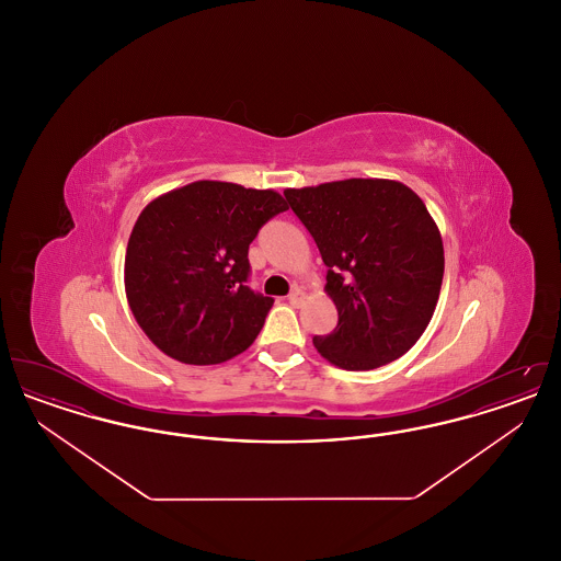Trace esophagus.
Instances as JSON below:
<instances>
[{
  "instance_id": "34e87169",
  "label": "esophagus",
  "mask_w": 561,
  "mask_h": 561,
  "mask_svg": "<svg viewBox=\"0 0 561 561\" xmlns=\"http://www.w3.org/2000/svg\"><path fill=\"white\" fill-rule=\"evenodd\" d=\"M302 300H305V293H302L300 288H294L293 293L288 294V302H290L293 307H300Z\"/></svg>"
}]
</instances>
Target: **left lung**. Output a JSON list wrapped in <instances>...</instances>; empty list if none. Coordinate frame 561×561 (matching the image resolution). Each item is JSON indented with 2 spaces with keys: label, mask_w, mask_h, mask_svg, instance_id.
Returning <instances> with one entry per match:
<instances>
[{
  "label": "left lung",
  "mask_w": 561,
  "mask_h": 561,
  "mask_svg": "<svg viewBox=\"0 0 561 561\" xmlns=\"http://www.w3.org/2000/svg\"><path fill=\"white\" fill-rule=\"evenodd\" d=\"M328 267L325 294L339 311L316 336L323 359L374 370L401 357L433 318L444 243L423 199L400 181L347 179L284 191Z\"/></svg>",
  "instance_id": "1"
}]
</instances>
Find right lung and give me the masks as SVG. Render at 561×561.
I'll return each instance as SVG.
<instances>
[{
    "label": "right lung",
    "mask_w": 561,
    "mask_h": 561,
    "mask_svg": "<svg viewBox=\"0 0 561 561\" xmlns=\"http://www.w3.org/2000/svg\"><path fill=\"white\" fill-rule=\"evenodd\" d=\"M273 188L195 181L145 206L126 250L124 286L134 320L168 357L222 364L259 336L273 298L248 286V248L275 214Z\"/></svg>",
    "instance_id": "1"
}]
</instances>
